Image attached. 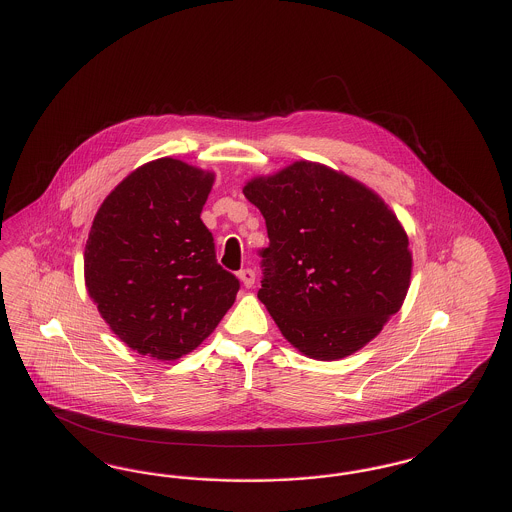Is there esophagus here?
Here are the masks:
<instances>
[{
	"label": "esophagus",
	"instance_id": "34e87169",
	"mask_svg": "<svg viewBox=\"0 0 512 512\" xmlns=\"http://www.w3.org/2000/svg\"><path fill=\"white\" fill-rule=\"evenodd\" d=\"M238 278L242 280V284H244L245 288H251V286L255 284V272H253L251 268L240 270V272H238Z\"/></svg>",
	"mask_w": 512,
	"mask_h": 512
}]
</instances>
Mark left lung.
<instances>
[{
  "instance_id": "1",
  "label": "left lung",
  "mask_w": 512,
  "mask_h": 512,
  "mask_svg": "<svg viewBox=\"0 0 512 512\" xmlns=\"http://www.w3.org/2000/svg\"><path fill=\"white\" fill-rule=\"evenodd\" d=\"M267 222L257 297L282 336L318 361L359 351L411 284L409 238L382 197L324 165L297 161L247 182Z\"/></svg>"
}]
</instances>
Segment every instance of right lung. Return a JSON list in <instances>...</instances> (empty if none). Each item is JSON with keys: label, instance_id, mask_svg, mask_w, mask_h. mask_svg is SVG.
<instances>
[{"label": "right lung", "instance_id": "1", "mask_svg": "<svg viewBox=\"0 0 512 512\" xmlns=\"http://www.w3.org/2000/svg\"><path fill=\"white\" fill-rule=\"evenodd\" d=\"M213 180L163 157L128 174L99 207L84 251L86 288L140 355L174 361L194 351L240 290L201 220Z\"/></svg>", "mask_w": 512, "mask_h": 512}]
</instances>
